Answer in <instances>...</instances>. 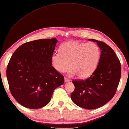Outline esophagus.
Returning a JSON list of instances; mask_svg holds the SVG:
<instances>
[{"label": "esophagus", "mask_w": 129, "mask_h": 129, "mask_svg": "<svg viewBox=\"0 0 129 129\" xmlns=\"http://www.w3.org/2000/svg\"><path fill=\"white\" fill-rule=\"evenodd\" d=\"M70 81V80L69 79H68L67 78L64 77V82H69Z\"/></svg>", "instance_id": "1"}]
</instances>
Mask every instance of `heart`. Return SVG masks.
Wrapping results in <instances>:
<instances>
[{
  "label": "heart",
  "mask_w": 129,
  "mask_h": 129,
  "mask_svg": "<svg viewBox=\"0 0 129 129\" xmlns=\"http://www.w3.org/2000/svg\"><path fill=\"white\" fill-rule=\"evenodd\" d=\"M100 57V50L96 43L69 41L62 44L59 52L52 55L51 63L57 72H64L70 67V75L84 78L95 70Z\"/></svg>",
  "instance_id": "heart-1"
}]
</instances>
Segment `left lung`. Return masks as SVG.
<instances>
[{"label":"left lung","instance_id":"left-lung-1","mask_svg":"<svg viewBox=\"0 0 129 129\" xmlns=\"http://www.w3.org/2000/svg\"><path fill=\"white\" fill-rule=\"evenodd\" d=\"M101 50L96 70L85 80H74L75 90L71 94L72 101L79 107L92 110L106 104L115 95L121 73L120 61L115 52L107 44L95 39Z\"/></svg>","mask_w":129,"mask_h":129}]
</instances>
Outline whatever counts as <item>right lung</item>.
Instances as JSON below:
<instances>
[{
	"label": "right lung",
	"mask_w": 129,
	"mask_h": 129,
	"mask_svg": "<svg viewBox=\"0 0 129 129\" xmlns=\"http://www.w3.org/2000/svg\"><path fill=\"white\" fill-rule=\"evenodd\" d=\"M57 42L55 38L29 42L12 56L7 68L8 82L12 96L23 106H45L55 89L64 83V77L51 63Z\"/></svg>",
	"instance_id": "1"
}]
</instances>
